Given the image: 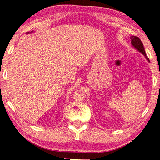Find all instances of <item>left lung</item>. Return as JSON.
I'll return each mask as SVG.
<instances>
[{
	"label": "left lung",
	"instance_id": "obj_1",
	"mask_svg": "<svg viewBox=\"0 0 160 160\" xmlns=\"http://www.w3.org/2000/svg\"><path fill=\"white\" fill-rule=\"evenodd\" d=\"M130 38H131V43H132V45L133 46V47H134L135 49H137L138 50L139 52H141V53L146 57V59L149 61V59L146 57L145 49H144V47H143V43H142V41L140 40V38H138V37H136V36H131Z\"/></svg>",
	"mask_w": 160,
	"mask_h": 160
}]
</instances>
